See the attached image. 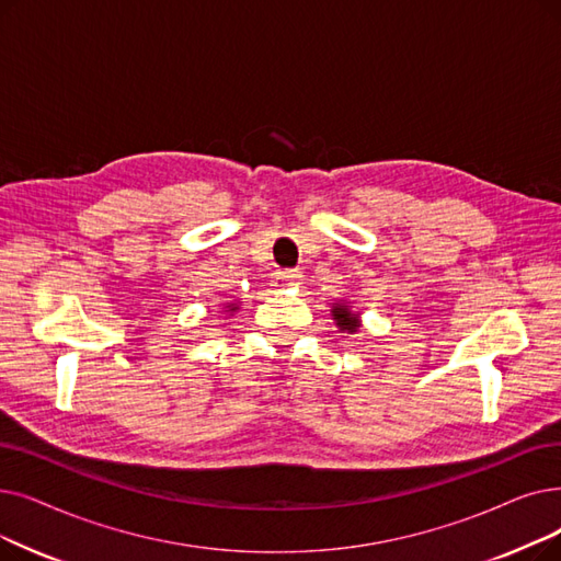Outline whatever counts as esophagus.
I'll return each mask as SVG.
<instances>
[{
    "label": "esophagus",
    "instance_id": "1",
    "mask_svg": "<svg viewBox=\"0 0 561 561\" xmlns=\"http://www.w3.org/2000/svg\"><path fill=\"white\" fill-rule=\"evenodd\" d=\"M302 284V273L298 271H279L273 277V288L284 290V288H298Z\"/></svg>",
    "mask_w": 561,
    "mask_h": 561
}]
</instances>
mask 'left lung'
Segmentation results:
<instances>
[{
	"label": "left lung",
	"mask_w": 561,
	"mask_h": 561,
	"mask_svg": "<svg viewBox=\"0 0 561 561\" xmlns=\"http://www.w3.org/2000/svg\"><path fill=\"white\" fill-rule=\"evenodd\" d=\"M332 321L339 328V332H346V334H355L362 328L359 311H355L353 305L346 300L332 302Z\"/></svg>",
	"instance_id": "left-lung-1"
}]
</instances>
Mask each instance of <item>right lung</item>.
Listing matches in <instances>:
<instances>
[{
    "label": "right lung",
    "instance_id": "right-lung-1",
    "mask_svg": "<svg viewBox=\"0 0 561 561\" xmlns=\"http://www.w3.org/2000/svg\"><path fill=\"white\" fill-rule=\"evenodd\" d=\"M238 309H240V305H238V302H227V305H225V311L229 313V316H227V319H231V316H233V313H236Z\"/></svg>",
    "mask_w": 561,
    "mask_h": 561
}]
</instances>
